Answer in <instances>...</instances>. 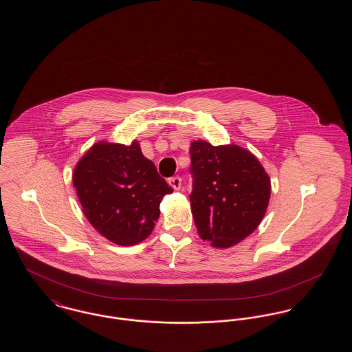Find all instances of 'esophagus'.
I'll use <instances>...</instances> for the list:
<instances>
[{"label":"esophagus","mask_w":352,"mask_h":352,"mask_svg":"<svg viewBox=\"0 0 352 352\" xmlns=\"http://www.w3.org/2000/svg\"><path fill=\"white\" fill-rule=\"evenodd\" d=\"M168 184L174 188V190H179L181 186H182V178L181 177H171L168 178Z\"/></svg>","instance_id":"1"}]
</instances>
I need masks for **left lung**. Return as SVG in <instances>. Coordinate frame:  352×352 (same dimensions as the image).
Masks as SVG:
<instances>
[{
  "label": "left lung",
  "mask_w": 352,
  "mask_h": 352,
  "mask_svg": "<svg viewBox=\"0 0 352 352\" xmlns=\"http://www.w3.org/2000/svg\"><path fill=\"white\" fill-rule=\"evenodd\" d=\"M190 157V201L198 234L212 247H232L251 234L267 212L268 174L252 153L236 145L194 141Z\"/></svg>",
  "instance_id": "8db88e82"
}]
</instances>
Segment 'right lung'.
<instances>
[{
  "mask_svg": "<svg viewBox=\"0 0 352 352\" xmlns=\"http://www.w3.org/2000/svg\"><path fill=\"white\" fill-rule=\"evenodd\" d=\"M74 186L88 221L118 245H134L151 234L160 203L173 188L138 142H99L74 171Z\"/></svg>",
  "mask_w": 352,
  "mask_h": 352,
  "instance_id": "obj_1",
  "label": "right lung"
}]
</instances>
